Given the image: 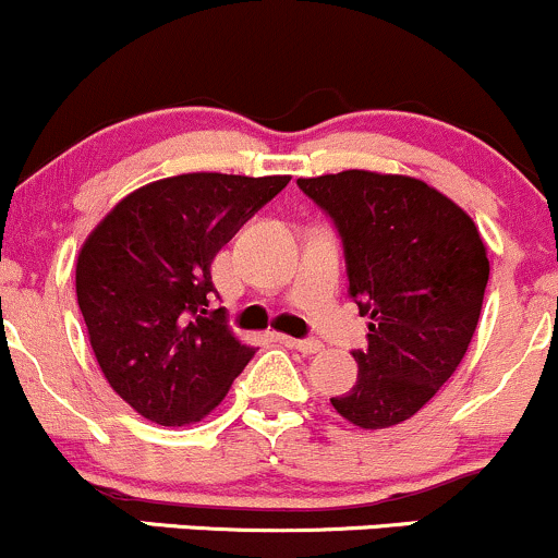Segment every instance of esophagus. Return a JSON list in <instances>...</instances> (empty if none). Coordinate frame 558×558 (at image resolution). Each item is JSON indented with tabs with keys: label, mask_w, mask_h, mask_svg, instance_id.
Returning <instances> with one entry per match:
<instances>
[{
	"label": "esophagus",
	"mask_w": 558,
	"mask_h": 558,
	"mask_svg": "<svg viewBox=\"0 0 558 558\" xmlns=\"http://www.w3.org/2000/svg\"><path fill=\"white\" fill-rule=\"evenodd\" d=\"M279 340H281V343L290 345V349L305 353V356H311V353H319L322 349H325L319 340H298V338H287V335H279Z\"/></svg>",
	"instance_id": "obj_1"
}]
</instances>
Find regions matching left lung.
Listing matches in <instances>:
<instances>
[{"mask_svg": "<svg viewBox=\"0 0 558 558\" xmlns=\"http://www.w3.org/2000/svg\"><path fill=\"white\" fill-rule=\"evenodd\" d=\"M343 242L349 295L369 316L367 349L335 410L359 428L415 415L452 377L482 314L487 247L452 199L407 175L345 170L301 178Z\"/></svg>", "mask_w": 558, "mask_h": 558, "instance_id": "8db88e82", "label": "left lung"}]
</instances>
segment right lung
<instances>
[{
  "mask_svg": "<svg viewBox=\"0 0 558 558\" xmlns=\"http://www.w3.org/2000/svg\"><path fill=\"white\" fill-rule=\"evenodd\" d=\"M290 175L189 172L124 196L87 236L76 301L106 380L135 412L185 425L223 401L253 349L209 314L215 255Z\"/></svg>",
  "mask_w": 558,
  "mask_h": 558,
  "instance_id": "obj_1",
  "label": "right lung"
}]
</instances>
